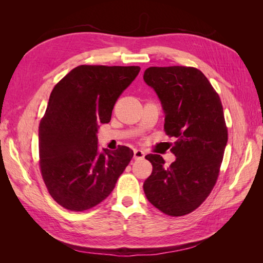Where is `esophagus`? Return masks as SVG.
Wrapping results in <instances>:
<instances>
[{"instance_id":"obj_1","label":"esophagus","mask_w":263,"mask_h":263,"mask_svg":"<svg viewBox=\"0 0 263 263\" xmlns=\"http://www.w3.org/2000/svg\"><path fill=\"white\" fill-rule=\"evenodd\" d=\"M145 157V153L142 150H139V149H135L134 150V159H142Z\"/></svg>"}]
</instances>
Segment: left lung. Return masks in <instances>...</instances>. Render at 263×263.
<instances>
[{"label": "left lung", "instance_id": "left-lung-1", "mask_svg": "<svg viewBox=\"0 0 263 263\" xmlns=\"http://www.w3.org/2000/svg\"><path fill=\"white\" fill-rule=\"evenodd\" d=\"M145 82L165 113L164 132L177 141L176 161L165 166L160 155H147L153 172L144 183L148 201L169 216L196 210L211 194L228 139L221 101L202 71L193 67H150Z\"/></svg>", "mask_w": 263, "mask_h": 263}]
</instances>
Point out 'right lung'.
<instances>
[{"instance_id": "add662e5", "label": "right lung", "mask_w": 263, "mask_h": 263, "mask_svg": "<svg viewBox=\"0 0 263 263\" xmlns=\"http://www.w3.org/2000/svg\"><path fill=\"white\" fill-rule=\"evenodd\" d=\"M139 71L82 65L51 91L39 124V166L49 194L66 210L83 212L104 201L130 162L134 154L126 146L100 154L97 132Z\"/></svg>"}]
</instances>
